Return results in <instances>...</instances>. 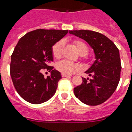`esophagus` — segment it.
I'll return each instance as SVG.
<instances>
[{
    "label": "esophagus",
    "instance_id": "obj_1",
    "mask_svg": "<svg viewBox=\"0 0 132 132\" xmlns=\"http://www.w3.org/2000/svg\"><path fill=\"white\" fill-rule=\"evenodd\" d=\"M62 77H67V76H71V75H69V74H67V73H63L62 74H61Z\"/></svg>",
    "mask_w": 132,
    "mask_h": 132
}]
</instances>
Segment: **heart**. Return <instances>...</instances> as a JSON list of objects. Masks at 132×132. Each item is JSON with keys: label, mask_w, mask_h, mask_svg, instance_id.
Wrapping results in <instances>:
<instances>
[{"label": "heart", "mask_w": 132, "mask_h": 132, "mask_svg": "<svg viewBox=\"0 0 132 132\" xmlns=\"http://www.w3.org/2000/svg\"><path fill=\"white\" fill-rule=\"evenodd\" d=\"M73 43H74L78 53L81 56L86 55V54L88 53V46L84 42L80 41V40H76ZM63 46H64L63 41H59L54 45L52 47V54H53L54 57L56 59H60L61 57ZM56 67L59 71L64 73H71L78 69L77 65L69 61H66V60H63V61L58 62L56 64Z\"/></svg>", "instance_id": "b5f03b06"}]
</instances>
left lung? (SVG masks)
<instances>
[{"label": "left lung", "instance_id": "1", "mask_svg": "<svg viewBox=\"0 0 132 132\" xmlns=\"http://www.w3.org/2000/svg\"><path fill=\"white\" fill-rule=\"evenodd\" d=\"M69 32L86 41L93 48L95 61L85 73L82 83L73 89L75 96L88 106L104 103L113 94L120 80L121 64L119 51L115 44L100 32L87 30Z\"/></svg>", "mask_w": 132, "mask_h": 132}]
</instances>
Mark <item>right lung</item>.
<instances>
[{"label": "right lung", "mask_w": 132, "mask_h": 132, "mask_svg": "<svg viewBox=\"0 0 132 132\" xmlns=\"http://www.w3.org/2000/svg\"><path fill=\"white\" fill-rule=\"evenodd\" d=\"M67 30L37 29L20 39L11 55L10 74L17 92L30 104L47 102L55 94L61 73L50 66L52 46L67 34ZM44 69L51 71L46 78Z\"/></svg>", "instance_id": "add662e5"}]
</instances>
